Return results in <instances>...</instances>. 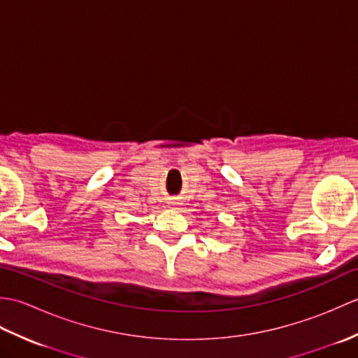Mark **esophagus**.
Instances as JSON below:
<instances>
[{
	"mask_svg": "<svg viewBox=\"0 0 358 358\" xmlns=\"http://www.w3.org/2000/svg\"><path fill=\"white\" fill-rule=\"evenodd\" d=\"M180 201H177V200H169L167 201V208L169 209H178L180 208Z\"/></svg>",
	"mask_w": 358,
	"mask_h": 358,
	"instance_id": "obj_1",
	"label": "esophagus"
}]
</instances>
